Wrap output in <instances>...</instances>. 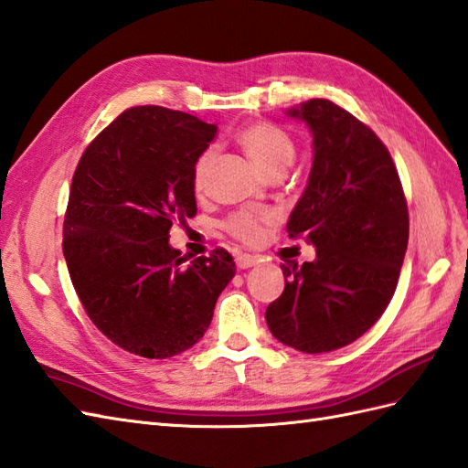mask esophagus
<instances>
[{"instance_id":"obj_1","label":"esophagus","mask_w":468,"mask_h":468,"mask_svg":"<svg viewBox=\"0 0 468 468\" xmlns=\"http://www.w3.org/2000/svg\"><path fill=\"white\" fill-rule=\"evenodd\" d=\"M235 262H237V269H250V267H255L257 265V257H250V255H237V259H235Z\"/></svg>"}]
</instances>
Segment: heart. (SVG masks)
<instances>
[{
  "label": "heart",
  "mask_w": 468,
  "mask_h": 468,
  "mask_svg": "<svg viewBox=\"0 0 468 468\" xmlns=\"http://www.w3.org/2000/svg\"><path fill=\"white\" fill-rule=\"evenodd\" d=\"M237 142L259 170L267 176L279 170L286 172V167L292 164L294 144L291 136L271 122H250L243 126L237 132ZM213 158V150H206L194 165L191 186H194L196 194H201L203 187H206V179ZM271 221L272 218L269 213L243 209L233 213L231 218L227 219L225 227L235 239H239V241L255 245L262 239V227Z\"/></svg>",
  "instance_id": "heart-1"
}]
</instances>
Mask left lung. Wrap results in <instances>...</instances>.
Instances as JSON below:
<instances>
[{
	"mask_svg": "<svg viewBox=\"0 0 468 468\" xmlns=\"http://www.w3.org/2000/svg\"><path fill=\"white\" fill-rule=\"evenodd\" d=\"M313 132V170L286 223L316 247L313 262L281 265L284 291L267 306L279 342L304 354L344 348L376 324L398 286L410 213L376 132L326 99L291 109Z\"/></svg>",
	"mask_w": 468,
	"mask_h": 468,
	"instance_id": "left-lung-1",
	"label": "left lung"
}]
</instances>
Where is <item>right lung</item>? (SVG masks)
<instances>
[{"mask_svg":"<svg viewBox=\"0 0 468 468\" xmlns=\"http://www.w3.org/2000/svg\"><path fill=\"white\" fill-rule=\"evenodd\" d=\"M215 134L191 114L134 106L80 155L63 255L92 324L130 354L164 359L191 348L235 277L225 249L187 262L167 243L174 219L197 213L191 176Z\"/></svg>","mask_w":468,"mask_h":468,"instance_id":"obj_1","label":"right lung"}]
</instances>
